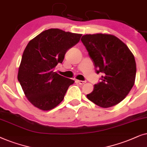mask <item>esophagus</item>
Listing matches in <instances>:
<instances>
[{
    "instance_id": "obj_1",
    "label": "esophagus",
    "mask_w": 147,
    "mask_h": 147,
    "mask_svg": "<svg viewBox=\"0 0 147 147\" xmlns=\"http://www.w3.org/2000/svg\"><path fill=\"white\" fill-rule=\"evenodd\" d=\"M77 83H79V85H83V84H85L86 83V81H79V80H77L76 81Z\"/></svg>"
}]
</instances>
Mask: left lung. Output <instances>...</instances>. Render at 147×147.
I'll return each mask as SVG.
<instances>
[{
	"label": "left lung",
	"instance_id": "obj_1",
	"mask_svg": "<svg viewBox=\"0 0 147 147\" xmlns=\"http://www.w3.org/2000/svg\"><path fill=\"white\" fill-rule=\"evenodd\" d=\"M81 41L96 72L103 73L101 81L95 85L87 97L103 108L114 106L126 97L134 84L136 65L134 55L122 40L111 34L84 35Z\"/></svg>",
	"mask_w": 147,
	"mask_h": 147
}]
</instances>
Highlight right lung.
<instances>
[{"mask_svg": "<svg viewBox=\"0 0 147 147\" xmlns=\"http://www.w3.org/2000/svg\"><path fill=\"white\" fill-rule=\"evenodd\" d=\"M81 36L49 29L29 41L23 52L17 78L34 106L48 111L63 100L75 81L58 75L54 68L62 63L66 52L79 42Z\"/></svg>", "mask_w": 147, "mask_h": 147, "instance_id": "right-lung-1", "label": "right lung"}]
</instances>
